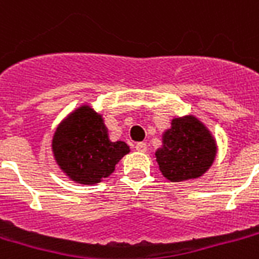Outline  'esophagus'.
<instances>
[{"label":"esophagus","mask_w":259,"mask_h":259,"mask_svg":"<svg viewBox=\"0 0 259 259\" xmlns=\"http://www.w3.org/2000/svg\"><path fill=\"white\" fill-rule=\"evenodd\" d=\"M147 143H138L137 145H136V149H137L138 152H147Z\"/></svg>","instance_id":"obj_1"}]
</instances>
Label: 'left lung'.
I'll return each mask as SVG.
<instances>
[{
	"label": "left lung",
	"instance_id": "left-lung-1",
	"mask_svg": "<svg viewBox=\"0 0 259 259\" xmlns=\"http://www.w3.org/2000/svg\"><path fill=\"white\" fill-rule=\"evenodd\" d=\"M217 145L212 133L193 115L174 118L163 134L156 161L165 179L182 182L202 177L216 159Z\"/></svg>",
	"mask_w": 259,
	"mask_h": 259
}]
</instances>
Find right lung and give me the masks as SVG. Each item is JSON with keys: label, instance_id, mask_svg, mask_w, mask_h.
Instances as JSON below:
<instances>
[{"label": "right lung", "instance_id": "right-lung-1", "mask_svg": "<svg viewBox=\"0 0 259 259\" xmlns=\"http://www.w3.org/2000/svg\"><path fill=\"white\" fill-rule=\"evenodd\" d=\"M51 148L59 168L80 185H95L110 177L118 161L130 152L123 141L112 143L103 116L87 104L59 123Z\"/></svg>", "mask_w": 259, "mask_h": 259}]
</instances>
